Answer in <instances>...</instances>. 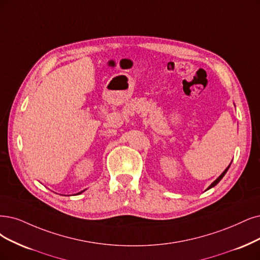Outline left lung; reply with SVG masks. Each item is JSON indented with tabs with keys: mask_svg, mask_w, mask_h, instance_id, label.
<instances>
[{
	"mask_svg": "<svg viewBox=\"0 0 260 260\" xmlns=\"http://www.w3.org/2000/svg\"><path fill=\"white\" fill-rule=\"evenodd\" d=\"M230 164H232V162H230ZM230 164H229V166H228V167H227V168H226V169H225V170L223 171V174H222V175H220V176H219V177H218V178H217V179H216V180H215V181L213 182V183H212V184H211V185H210V186H209V187H208V188H207L206 190H208V189H210V188H212V187H214V186H215V185H216V184L218 183V182H219L220 180H222V179H223V177H224V176L226 175V172H227V170H228V169H229V167H230Z\"/></svg>",
	"mask_w": 260,
	"mask_h": 260,
	"instance_id": "8db88e82",
	"label": "left lung"
}]
</instances>
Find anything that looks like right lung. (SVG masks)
<instances>
[{
    "mask_svg": "<svg viewBox=\"0 0 260 260\" xmlns=\"http://www.w3.org/2000/svg\"><path fill=\"white\" fill-rule=\"evenodd\" d=\"M84 190H85V189H83V190H81V191H79V193H77V194H76V195H78V194H81V193H82V191H84Z\"/></svg>",
    "mask_w": 260,
    "mask_h": 260,
    "instance_id": "1",
    "label": "right lung"
}]
</instances>
